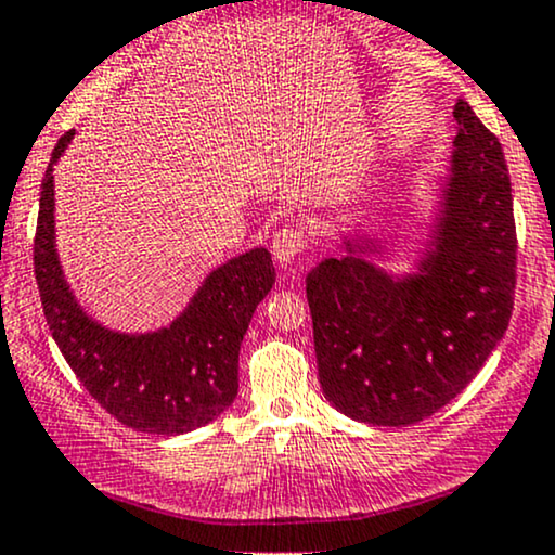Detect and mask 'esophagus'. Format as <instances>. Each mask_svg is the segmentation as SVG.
I'll return each instance as SVG.
<instances>
[{
  "label": "esophagus",
  "instance_id": "34e87169",
  "mask_svg": "<svg viewBox=\"0 0 555 555\" xmlns=\"http://www.w3.org/2000/svg\"><path fill=\"white\" fill-rule=\"evenodd\" d=\"M308 247V240H305V232L295 224L282 227L271 240L273 258H276L279 266H289L292 260H297Z\"/></svg>",
  "mask_w": 555,
  "mask_h": 555
}]
</instances>
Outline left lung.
Wrapping results in <instances>:
<instances>
[{"mask_svg":"<svg viewBox=\"0 0 555 555\" xmlns=\"http://www.w3.org/2000/svg\"><path fill=\"white\" fill-rule=\"evenodd\" d=\"M443 211L420 273L391 279L358 256L326 258L305 279L326 399L367 425L436 415L480 373L514 310L517 227L501 143L473 106H454ZM362 250V247H360Z\"/></svg>","mask_w":555,"mask_h":555,"instance_id":"obj_1","label":"left lung"}]
</instances>
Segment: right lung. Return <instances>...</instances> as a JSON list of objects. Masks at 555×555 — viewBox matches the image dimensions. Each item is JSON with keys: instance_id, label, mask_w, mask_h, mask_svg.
I'll list each match as a JSON object with an SVG mask.
<instances>
[{"instance_id": "obj_1", "label": "right lung", "mask_w": 555, "mask_h": 555, "mask_svg": "<svg viewBox=\"0 0 555 555\" xmlns=\"http://www.w3.org/2000/svg\"><path fill=\"white\" fill-rule=\"evenodd\" d=\"M75 130L56 140L41 182L34 269L56 347L86 391L127 428L180 436L208 425L237 397V358L258 302L271 292V253L232 258L203 282L188 310L154 334H117L91 321L62 276L54 247L52 167Z\"/></svg>"}]
</instances>
